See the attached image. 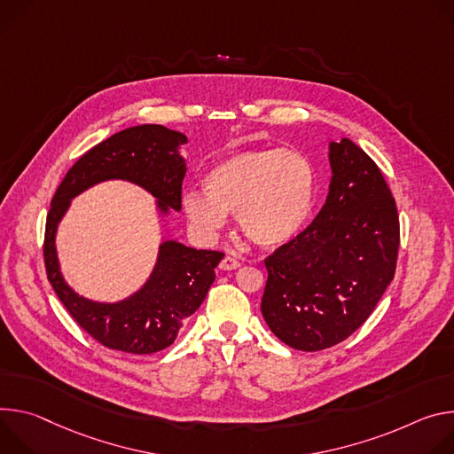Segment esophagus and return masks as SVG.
<instances>
[{"mask_svg":"<svg viewBox=\"0 0 454 454\" xmlns=\"http://www.w3.org/2000/svg\"><path fill=\"white\" fill-rule=\"evenodd\" d=\"M238 267H239V262L234 256H229V254L220 262L222 270H236Z\"/></svg>","mask_w":454,"mask_h":454,"instance_id":"obj_1","label":"esophagus"}]
</instances>
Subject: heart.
I'll return each mask as SVG.
<instances>
[{
    "label": "heart",
    "mask_w": 454,
    "mask_h": 454,
    "mask_svg": "<svg viewBox=\"0 0 454 454\" xmlns=\"http://www.w3.org/2000/svg\"><path fill=\"white\" fill-rule=\"evenodd\" d=\"M206 192L187 191L184 213L204 236L223 229L236 213L241 232L262 247L290 241L307 223L316 191L314 168L292 149L238 151L215 164L204 178Z\"/></svg>",
    "instance_id": "heart-1"
}]
</instances>
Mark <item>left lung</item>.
Listing matches in <instances>:
<instances>
[{
    "label": "left lung",
    "instance_id": "8db88e82",
    "mask_svg": "<svg viewBox=\"0 0 454 454\" xmlns=\"http://www.w3.org/2000/svg\"><path fill=\"white\" fill-rule=\"evenodd\" d=\"M332 182L314 222L265 258L262 314L278 339L319 351L354 333L395 276V198L364 151L330 142Z\"/></svg>",
    "mask_w": 454,
    "mask_h": 454
}]
</instances>
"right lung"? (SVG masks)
Here are the masks:
<instances>
[{"mask_svg": "<svg viewBox=\"0 0 454 454\" xmlns=\"http://www.w3.org/2000/svg\"><path fill=\"white\" fill-rule=\"evenodd\" d=\"M185 135L159 124L122 129L93 145L68 169L46 216L43 256L48 281L75 323L95 340L126 354H155L175 342L184 321L198 310L223 258L218 250H196L164 241L147 283L121 303H95L77 295L63 279L56 254V231L70 200L103 180H129L159 200V209H182L185 162L178 145Z\"/></svg>", "mask_w": 454, "mask_h": 454, "instance_id": "add662e5", "label": "right lung"}]
</instances>
